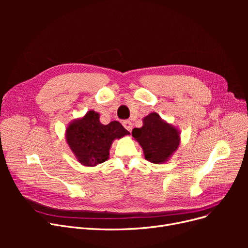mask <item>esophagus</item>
<instances>
[{
	"instance_id": "1",
	"label": "esophagus",
	"mask_w": 248,
	"mask_h": 248,
	"mask_svg": "<svg viewBox=\"0 0 248 248\" xmlns=\"http://www.w3.org/2000/svg\"><path fill=\"white\" fill-rule=\"evenodd\" d=\"M123 125L124 126V128L125 129H127L128 132H132V129H133V124L129 122V121H124L123 122Z\"/></svg>"
}]
</instances>
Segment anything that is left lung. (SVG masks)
I'll return each instance as SVG.
<instances>
[{"label":"left lung","instance_id":"1","mask_svg":"<svg viewBox=\"0 0 248 248\" xmlns=\"http://www.w3.org/2000/svg\"><path fill=\"white\" fill-rule=\"evenodd\" d=\"M180 135L177 126L164 121L157 112L144 117L142 126L132 132L144 152L145 159L154 164H164L170 160L179 148Z\"/></svg>","mask_w":248,"mask_h":248}]
</instances>
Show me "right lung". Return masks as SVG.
<instances>
[{"label": "right lung", "mask_w": 248, "mask_h": 248, "mask_svg": "<svg viewBox=\"0 0 248 248\" xmlns=\"http://www.w3.org/2000/svg\"><path fill=\"white\" fill-rule=\"evenodd\" d=\"M99 113L87 111L75 119L65 129V139L76 160L85 167H95L109 158V150L114 140L129 135L119 122L102 124Z\"/></svg>", "instance_id": "obj_1"}]
</instances>
